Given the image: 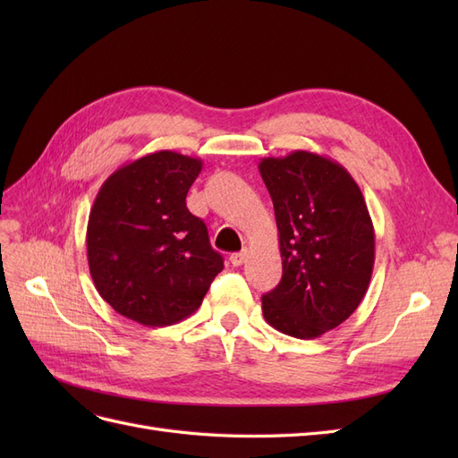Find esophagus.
Segmentation results:
<instances>
[{
    "instance_id": "34e87169",
    "label": "esophagus",
    "mask_w": 458,
    "mask_h": 458,
    "mask_svg": "<svg viewBox=\"0 0 458 458\" xmlns=\"http://www.w3.org/2000/svg\"><path fill=\"white\" fill-rule=\"evenodd\" d=\"M246 258H248V250L244 248V250H241V252H234V254H231V263L233 266H242V263L246 261Z\"/></svg>"
}]
</instances>
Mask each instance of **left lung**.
<instances>
[{"mask_svg": "<svg viewBox=\"0 0 458 458\" xmlns=\"http://www.w3.org/2000/svg\"><path fill=\"white\" fill-rule=\"evenodd\" d=\"M258 168L283 258L281 283L261 298L263 317L283 335L318 338L357 310L370 283L374 227L363 192L338 162L308 150Z\"/></svg>", "mask_w": 458, "mask_h": 458, "instance_id": "left-lung-1", "label": "left lung"}]
</instances>
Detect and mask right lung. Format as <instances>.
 Listing matches in <instances>:
<instances>
[{
    "instance_id": "add662e5",
    "label": "right lung",
    "mask_w": 458,
    "mask_h": 458,
    "mask_svg": "<svg viewBox=\"0 0 458 458\" xmlns=\"http://www.w3.org/2000/svg\"><path fill=\"white\" fill-rule=\"evenodd\" d=\"M202 160L158 150L122 165L97 192L88 263L97 293L120 315L168 327L195 313L224 258L187 208Z\"/></svg>"
}]
</instances>
